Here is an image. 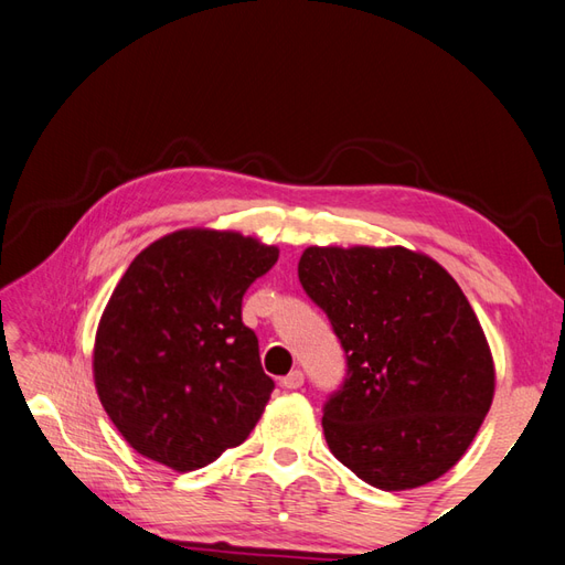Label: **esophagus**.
I'll return each instance as SVG.
<instances>
[{"label":"esophagus","instance_id":"obj_1","mask_svg":"<svg viewBox=\"0 0 565 565\" xmlns=\"http://www.w3.org/2000/svg\"><path fill=\"white\" fill-rule=\"evenodd\" d=\"M280 385H282L285 390H299V387L303 385V373H301V371L287 373V375L280 380Z\"/></svg>","mask_w":565,"mask_h":565}]
</instances>
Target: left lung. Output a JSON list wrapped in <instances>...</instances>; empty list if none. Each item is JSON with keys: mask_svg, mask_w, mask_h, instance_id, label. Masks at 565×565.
<instances>
[{"mask_svg": "<svg viewBox=\"0 0 565 565\" xmlns=\"http://www.w3.org/2000/svg\"><path fill=\"white\" fill-rule=\"evenodd\" d=\"M299 282L347 356L323 406L334 459L387 492L445 476L494 396L490 344L461 287L404 247H309Z\"/></svg>", "mask_w": 565, "mask_h": 565, "instance_id": "obj_1", "label": "left lung"}]
</instances>
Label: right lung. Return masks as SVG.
<instances>
[{"label": "right lung", "instance_id": "add662e5", "mask_svg": "<svg viewBox=\"0 0 565 565\" xmlns=\"http://www.w3.org/2000/svg\"><path fill=\"white\" fill-rule=\"evenodd\" d=\"M278 247L231 231H178L135 256L95 340L99 402L128 445L178 472L242 445L276 383L242 323V297Z\"/></svg>", "mask_w": 565, "mask_h": 565}]
</instances>
